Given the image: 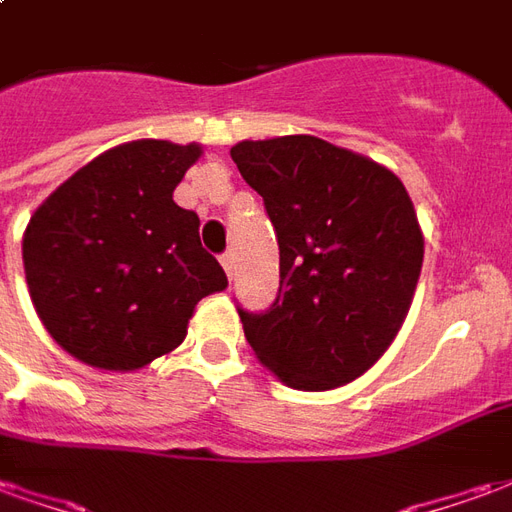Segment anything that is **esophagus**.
Masks as SVG:
<instances>
[{"instance_id":"34e87169","label":"esophagus","mask_w":512,"mask_h":512,"mask_svg":"<svg viewBox=\"0 0 512 512\" xmlns=\"http://www.w3.org/2000/svg\"><path fill=\"white\" fill-rule=\"evenodd\" d=\"M222 268L227 271V277L233 279V271H235V255L233 252H224L222 255Z\"/></svg>"}]
</instances>
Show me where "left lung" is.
I'll return each instance as SVG.
<instances>
[{"mask_svg": "<svg viewBox=\"0 0 512 512\" xmlns=\"http://www.w3.org/2000/svg\"><path fill=\"white\" fill-rule=\"evenodd\" d=\"M266 202L279 244V293L244 312L263 365L293 389L351 384L384 356L417 290L425 238L392 169L310 134L230 150Z\"/></svg>", "mask_w": 512, "mask_h": 512, "instance_id": "8db88e82", "label": "left lung"}]
</instances>
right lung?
<instances>
[{
    "label": "right lung",
    "instance_id": "right-lung-1",
    "mask_svg": "<svg viewBox=\"0 0 512 512\" xmlns=\"http://www.w3.org/2000/svg\"><path fill=\"white\" fill-rule=\"evenodd\" d=\"M197 142L136 139L106 150L32 213L21 255L38 318L62 351L131 373L175 351L197 301L227 288L197 213L172 200Z\"/></svg>",
    "mask_w": 512,
    "mask_h": 512
}]
</instances>
